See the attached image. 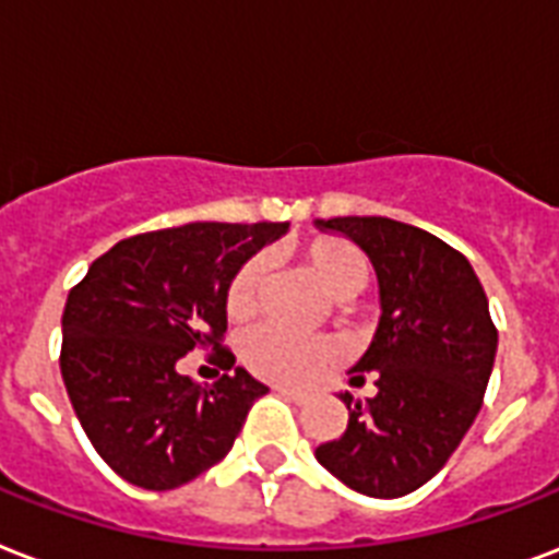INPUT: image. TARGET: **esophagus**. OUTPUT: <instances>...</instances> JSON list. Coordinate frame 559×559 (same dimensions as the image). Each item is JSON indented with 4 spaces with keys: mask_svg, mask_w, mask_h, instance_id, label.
Segmentation results:
<instances>
[{
    "mask_svg": "<svg viewBox=\"0 0 559 559\" xmlns=\"http://www.w3.org/2000/svg\"><path fill=\"white\" fill-rule=\"evenodd\" d=\"M276 393H280V396H285V400L297 402V405L309 400V393L297 391V388H288V384H276Z\"/></svg>",
    "mask_w": 559,
    "mask_h": 559,
    "instance_id": "obj_1",
    "label": "esophagus"
}]
</instances>
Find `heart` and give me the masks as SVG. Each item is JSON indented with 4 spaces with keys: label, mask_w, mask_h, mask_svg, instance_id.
Wrapping results in <instances>:
<instances>
[{
    "label": "heart",
    "mask_w": 559,
    "mask_h": 559,
    "mask_svg": "<svg viewBox=\"0 0 559 559\" xmlns=\"http://www.w3.org/2000/svg\"><path fill=\"white\" fill-rule=\"evenodd\" d=\"M309 265L318 271L329 294L353 297L370 280V259L358 245L341 236H320L306 248ZM265 274V257L253 253L236 267V274L224 292V309L233 320H245L257 309L259 285ZM341 349L329 335L318 332H297L280 323H259L248 329L241 338V358L253 373L265 376L271 382L306 384L318 379L323 370L335 365Z\"/></svg>",
    "instance_id": "heart-1"
}]
</instances>
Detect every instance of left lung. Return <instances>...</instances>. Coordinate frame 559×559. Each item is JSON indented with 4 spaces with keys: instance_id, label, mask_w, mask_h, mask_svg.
<instances>
[{
    "instance_id": "1",
    "label": "left lung",
    "mask_w": 559,
    "mask_h": 559,
    "mask_svg": "<svg viewBox=\"0 0 559 559\" xmlns=\"http://www.w3.org/2000/svg\"><path fill=\"white\" fill-rule=\"evenodd\" d=\"M365 250L379 276L382 320L353 384L373 373L361 405L349 393L347 431L314 449L329 473L373 499H400L431 481L478 417L499 329L469 259L431 233L382 218L318 221Z\"/></svg>"
}]
</instances>
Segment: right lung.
Masks as SVG:
<instances>
[{"label":"right lung","mask_w":559,"mask_h":559,"mask_svg":"<svg viewBox=\"0 0 559 559\" xmlns=\"http://www.w3.org/2000/svg\"><path fill=\"white\" fill-rule=\"evenodd\" d=\"M288 224L194 221L140 233L107 250L67 297L60 376L81 428L116 475L145 490L183 487L233 449L267 388L224 347V292L236 267ZM212 348L225 376L179 373Z\"/></svg>","instance_id":"obj_1"}]
</instances>
